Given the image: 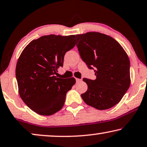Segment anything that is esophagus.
<instances>
[{"label": "esophagus", "mask_w": 147, "mask_h": 147, "mask_svg": "<svg viewBox=\"0 0 147 147\" xmlns=\"http://www.w3.org/2000/svg\"><path fill=\"white\" fill-rule=\"evenodd\" d=\"M82 81V79H78V78H76V82L79 83V82H81Z\"/></svg>", "instance_id": "esophagus-1"}]
</instances>
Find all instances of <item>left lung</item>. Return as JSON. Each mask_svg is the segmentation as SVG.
I'll list each match as a JSON object with an SVG mask.
<instances>
[{
  "instance_id": "left-lung-1",
  "label": "left lung",
  "mask_w": 147,
  "mask_h": 147,
  "mask_svg": "<svg viewBox=\"0 0 147 147\" xmlns=\"http://www.w3.org/2000/svg\"><path fill=\"white\" fill-rule=\"evenodd\" d=\"M80 56L93 69L95 80L84 78L88 90L81 95L87 105L99 110L110 109L119 102L130 86V61L119 42L104 34L76 35Z\"/></svg>"
}]
</instances>
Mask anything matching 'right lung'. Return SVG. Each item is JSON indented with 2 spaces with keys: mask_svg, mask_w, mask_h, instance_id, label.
Segmentation results:
<instances>
[{
  "mask_svg": "<svg viewBox=\"0 0 147 147\" xmlns=\"http://www.w3.org/2000/svg\"><path fill=\"white\" fill-rule=\"evenodd\" d=\"M75 35L43 36L31 41L21 53L16 67L19 95L36 113L47 116L58 112L76 84L74 78L55 76L63 66L65 52L75 46Z\"/></svg>",
  "mask_w": 147,
  "mask_h": 147,
  "instance_id": "obj_1",
  "label": "right lung"
}]
</instances>
